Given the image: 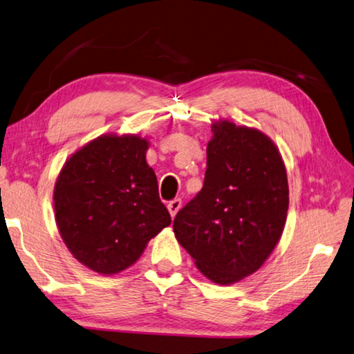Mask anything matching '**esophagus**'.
<instances>
[{"instance_id": "34e87169", "label": "esophagus", "mask_w": 354, "mask_h": 354, "mask_svg": "<svg viewBox=\"0 0 354 354\" xmlns=\"http://www.w3.org/2000/svg\"><path fill=\"white\" fill-rule=\"evenodd\" d=\"M182 208V199L180 198H177V199H174V201H171L169 204H167V210H169V213H171V216L174 218L177 215V212L180 210Z\"/></svg>"}]
</instances>
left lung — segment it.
<instances>
[{
    "instance_id": "1",
    "label": "left lung",
    "mask_w": 354,
    "mask_h": 354,
    "mask_svg": "<svg viewBox=\"0 0 354 354\" xmlns=\"http://www.w3.org/2000/svg\"><path fill=\"white\" fill-rule=\"evenodd\" d=\"M204 187L177 213L174 234L216 283L257 271L279 241L288 210L282 158L259 130L212 125Z\"/></svg>"
}]
</instances>
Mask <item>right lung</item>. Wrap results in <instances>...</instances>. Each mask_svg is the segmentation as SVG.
Returning a JSON list of instances; mask_svg holds the SVG:
<instances>
[{"instance_id": "right-lung-1", "label": "right lung", "mask_w": 354, "mask_h": 354, "mask_svg": "<svg viewBox=\"0 0 354 354\" xmlns=\"http://www.w3.org/2000/svg\"><path fill=\"white\" fill-rule=\"evenodd\" d=\"M139 136H100L64 165L55 187L61 236L73 257L102 274L129 268L171 224Z\"/></svg>"}]
</instances>
